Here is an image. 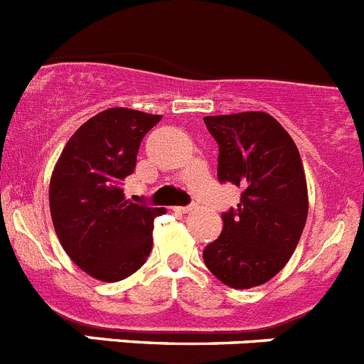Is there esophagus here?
<instances>
[{"mask_svg":"<svg viewBox=\"0 0 364 364\" xmlns=\"http://www.w3.org/2000/svg\"><path fill=\"white\" fill-rule=\"evenodd\" d=\"M176 210L181 212V214H188V212L194 210V205H188V206H176Z\"/></svg>","mask_w":364,"mask_h":364,"instance_id":"esophagus-1","label":"esophagus"}]
</instances>
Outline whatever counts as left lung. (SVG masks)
Returning a JSON list of instances; mask_svg holds the SVG:
<instances>
[{"instance_id":"left-lung-1","label":"left lung","mask_w":364,"mask_h":364,"mask_svg":"<svg viewBox=\"0 0 364 364\" xmlns=\"http://www.w3.org/2000/svg\"><path fill=\"white\" fill-rule=\"evenodd\" d=\"M203 121L219 145V181L243 190L237 208L221 214V235L206 245L203 259L227 287H259L288 263L309 215L299 150L267 112Z\"/></svg>"}]
</instances>
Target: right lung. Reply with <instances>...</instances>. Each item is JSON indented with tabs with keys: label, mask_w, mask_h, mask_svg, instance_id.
Here are the masks:
<instances>
[{
	"label": "right lung",
	"mask_w": 364,
	"mask_h": 364,
	"mask_svg": "<svg viewBox=\"0 0 364 364\" xmlns=\"http://www.w3.org/2000/svg\"><path fill=\"white\" fill-rule=\"evenodd\" d=\"M161 116L132 109L96 114L74 132L55 163L48 190L61 247L88 276L107 283L132 276L152 250L154 218L165 208L125 199L123 181Z\"/></svg>",
	"instance_id": "right-lung-1"
}]
</instances>
